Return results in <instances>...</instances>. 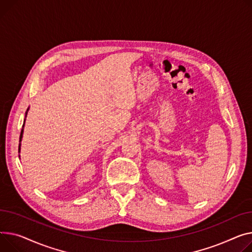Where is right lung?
<instances>
[{
	"label": "right lung",
	"instance_id": "right-lung-1",
	"mask_svg": "<svg viewBox=\"0 0 252 252\" xmlns=\"http://www.w3.org/2000/svg\"><path fill=\"white\" fill-rule=\"evenodd\" d=\"M28 110V109H27ZM27 113V112H26ZM23 126H24V125H23ZM22 135H23V128L21 129V133H20V142H21V139H22ZM19 152H20V144H19Z\"/></svg>",
	"mask_w": 252,
	"mask_h": 252
}]
</instances>
